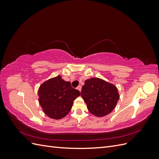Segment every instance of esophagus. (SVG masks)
<instances>
[{
  "mask_svg": "<svg viewBox=\"0 0 159 159\" xmlns=\"http://www.w3.org/2000/svg\"><path fill=\"white\" fill-rule=\"evenodd\" d=\"M77 89H78L80 91H81V85H78V88H77Z\"/></svg>",
  "mask_w": 159,
  "mask_h": 159,
  "instance_id": "obj_1",
  "label": "esophagus"
}]
</instances>
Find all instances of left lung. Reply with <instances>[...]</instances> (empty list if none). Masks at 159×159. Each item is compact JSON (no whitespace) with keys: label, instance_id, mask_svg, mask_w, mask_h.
I'll return each instance as SVG.
<instances>
[{"label":"left lung","instance_id":"1","mask_svg":"<svg viewBox=\"0 0 159 159\" xmlns=\"http://www.w3.org/2000/svg\"><path fill=\"white\" fill-rule=\"evenodd\" d=\"M81 96L89 111L97 117L109 114L116 106L119 95L116 86L98 78L85 81Z\"/></svg>","mask_w":159,"mask_h":159}]
</instances>
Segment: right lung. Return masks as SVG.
Instances as JSON below:
<instances>
[{
  "mask_svg": "<svg viewBox=\"0 0 159 159\" xmlns=\"http://www.w3.org/2000/svg\"><path fill=\"white\" fill-rule=\"evenodd\" d=\"M38 95L44 113L52 119H60L68 114L74 100L80 95V92L71 87L70 81L57 75L40 86Z\"/></svg>",
  "mask_w": 159,
  "mask_h": 159,
  "instance_id": "add662e5",
  "label": "right lung"
}]
</instances>
